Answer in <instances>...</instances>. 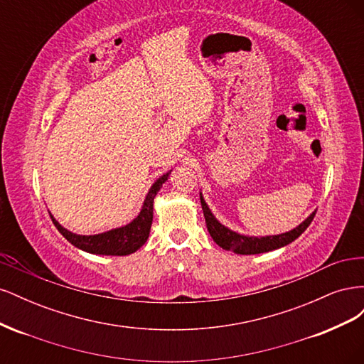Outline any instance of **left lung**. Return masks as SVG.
Listing matches in <instances>:
<instances>
[{
	"instance_id": "left-lung-1",
	"label": "left lung",
	"mask_w": 364,
	"mask_h": 364,
	"mask_svg": "<svg viewBox=\"0 0 364 364\" xmlns=\"http://www.w3.org/2000/svg\"><path fill=\"white\" fill-rule=\"evenodd\" d=\"M200 203H202L209 235L213 237V240L222 249L232 250L235 253H240V255H255V253L270 252V250L290 245L291 241H294L308 226H310V223L313 222V218L316 215V211L311 213L299 226L289 230V232L285 234L267 235V237H249V235H241L235 232V230H230L229 228L220 223L211 213V209L208 208L202 193H200Z\"/></svg>"
}]
</instances>
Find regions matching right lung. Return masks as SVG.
I'll list each match as a JSON object with an SVG mask.
<instances>
[{
	"label": "right lung",
	"instance_id": "add662e5",
	"mask_svg": "<svg viewBox=\"0 0 364 364\" xmlns=\"http://www.w3.org/2000/svg\"><path fill=\"white\" fill-rule=\"evenodd\" d=\"M170 173L171 171L165 173L151 185V188L146 196V200L142 203L141 213L126 226L115 228L107 230V232L95 235H79L73 234L68 229H65L51 214L50 217L59 232L77 249L94 253V255H130V253L136 252L142 245H144L149 238L153 222V200H155L158 191L162 188V183L168 179Z\"/></svg>",
	"mask_w": 364,
	"mask_h": 364
}]
</instances>
